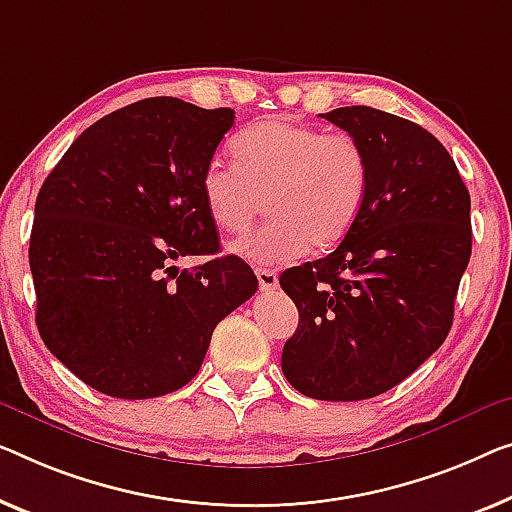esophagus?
Masks as SVG:
<instances>
[{
  "label": "esophagus",
  "instance_id": "34e87169",
  "mask_svg": "<svg viewBox=\"0 0 512 512\" xmlns=\"http://www.w3.org/2000/svg\"><path fill=\"white\" fill-rule=\"evenodd\" d=\"M255 276L259 280V289L262 292H271V289H278V273L271 271V269H255Z\"/></svg>",
  "mask_w": 512,
  "mask_h": 512
}]
</instances>
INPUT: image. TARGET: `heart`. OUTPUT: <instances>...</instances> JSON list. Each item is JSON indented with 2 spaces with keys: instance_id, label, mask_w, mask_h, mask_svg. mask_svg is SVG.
Segmentation results:
<instances>
[{
  "instance_id": "1",
  "label": "heart",
  "mask_w": 512,
  "mask_h": 512,
  "mask_svg": "<svg viewBox=\"0 0 512 512\" xmlns=\"http://www.w3.org/2000/svg\"><path fill=\"white\" fill-rule=\"evenodd\" d=\"M234 163L202 174V197L220 230L246 232L262 213L269 220L230 250L255 264H285L308 246L329 250L345 239L368 197L370 160L349 133L287 119L253 124L232 140Z\"/></svg>"
}]
</instances>
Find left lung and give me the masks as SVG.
Segmentation results:
<instances>
[{"mask_svg": "<svg viewBox=\"0 0 512 512\" xmlns=\"http://www.w3.org/2000/svg\"><path fill=\"white\" fill-rule=\"evenodd\" d=\"M319 117L363 144L370 188L333 253L280 276L299 308L282 375L308 398L368 400L444 345L471 257V200L444 144L414 121L368 105Z\"/></svg>", "mask_w": 512, "mask_h": 512, "instance_id": "1", "label": "left lung"}]
</instances>
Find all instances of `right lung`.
<instances>
[{
    "mask_svg": "<svg viewBox=\"0 0 512 512\" xmlns=\"http://www.w3.org/2000/svg\"><path fill=\"white\" fill-rule=\"evenodd\" d=\"M234 110L144 98L91 124L36 197L29 269L36 326L75 377L121 400L186 386L220 319L257 292L236 255L218 253L202 174Z\"/></svg>",
    "mask_w": 512,
    "mask_h": 512,
    "instance_id": "obj_1",
    "label": "right lung"
}]
</instances>
